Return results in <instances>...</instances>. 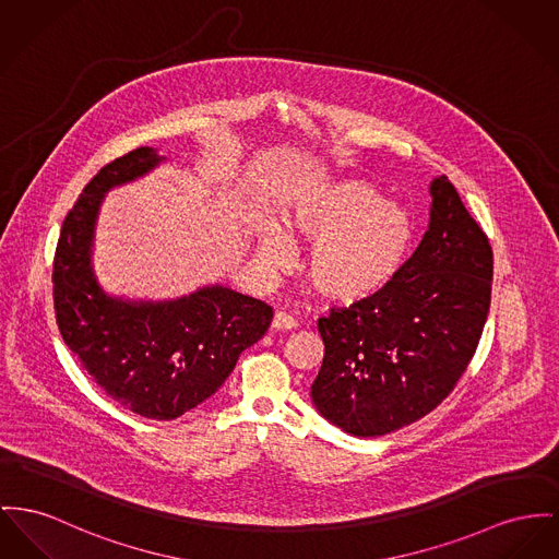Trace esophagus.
Segmentation results:
<instances>
[{"label":"esophagus","mask_w":559,"mask_h":559,"mask_svg":"<svg viewBox=\"0 0 559 559\" xmlns=\"http://www.w3.org/2000/svg\"><path fill=\"white\" fill-rule=\"evenodd\" d=\"M271 326H273L275 331H293V329H297V320H295L290 313H286V311H277V313L273 316Z\"/></svg>","instance_id":"1"}]
</instances>
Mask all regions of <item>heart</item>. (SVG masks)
<instances>
[{
  "instance_id": "1",
  "label": "heart",
  "mask_w": 559,
  "mask_h": 559,
  "mask_svg": "<svg viewBox=\"0 0 559 559\" xmlns=\"http://www.w3.org/2000/svg\"><path fill=\"white\" fill-rule=\"evenodd\" d=\"M286 226L290 235L313 243L307 280L316 293L336 302H360L385 293L405 273L417 246V223L409 210L358 178L307 188L290 203ZM290 252L284 228L264 224L259 233L262 262L280 266Z\"/></svg>"
}]
</instances>
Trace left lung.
<instances>
[{
	"mask_svg": "<svg viewBox=\"0 0 559 559\" xmlns=\"http://www.w3.org/2000/svg\"><path fill=\"white\" fill-rule=\"evenodd\" d=\"M430 197L428 230L405 273L318 320L324 360L311 401L354 437H383L437 409L484 333L491 246L445 176Z\"/></svg>",
	"mask_w": 559,
	"mask_h": 559,
	"instance_id": "obj_1",
	"label": "left lung"
}]
</instances>
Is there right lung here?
I'll list each match as a JSON object with an SVG mask.
<instances>
[{
	"instance_id": "obj_1",
	"label": "right lung",
	"mask_w": 559,
	"mask_h": 559,
	"mask_svg": "<svg viewBox=\"0 0 559 559\" xmlns=\"http://www.w3.org/2000/svg\"><path fill=\"white\" fill-rule=\"evenodd\" d=\"M165 160L142 146L106 165L61 226L52 266L57 324L82 369L124 409L176 419L218 392L243 349L266 333L273 309L226 286L169 300L112 297L95 275L104 197Z\"/></svg>"
}]
</instances>
